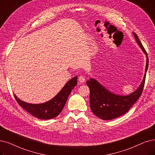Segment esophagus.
<instances>
[{"mask_svg": "<svg viewBox=\"0 0 155 155\" xmlns=\"http://www.w3.org/2000/svg\"><path fill=\"white\" fill-rule=\"evenodd\" d=\"M78 81L81 83H84V81H85V78H84V77L83 76H79V77H78Z\"/></svg>", "mask_w": 155, "mask_h": 155, "instance_id": "34e87169", "label": "esophagus"}]
</instances>
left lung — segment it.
Listing matches in <instances>:
<instances>
[{"label":"left lung","mask_w":155,"mask_h":155,"mask_svg":"<svg viewBox=\"0 0 155 155\" xmlns=\"http://www.w3.org/2000/svg\"><path fill=\"white\" fill-rule=\"evenodd\" d=\"M133 34L137 44L142 51L146 54L147 57L144 76L139 87L128 95L121 96L111 93L95 79L90 78L89 81H86L90 91V104L91 110L93 113L102 120H113L127 113L138 100L143 90L149 59L147 52L140 42L137 35L134 32H133Z\"/></svg>","instance_id":"left-lung-1"}]
</instances>
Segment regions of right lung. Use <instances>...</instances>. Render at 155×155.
Instances as JSON below:
<instances>
[{
    "label": "right lung",
    "mask_w": 155,
    "mask_h": 155,
    "mask_svg": "<svg viewBox=\"0 0 155 155\" xmlns=\"http://www.w3.org/2000/svg\"><path fill=\"white\" fill-rule=\"evenodd\" d=\"M78 77L70 79L58 94L51 100L40 104H28L21 101L14 95L16 102L28 113L37 118L48 120L57 117L62 110L71 91L77 84Z\"/></svg>",
    "instance_id": "obj_1"
}]
</instances>
